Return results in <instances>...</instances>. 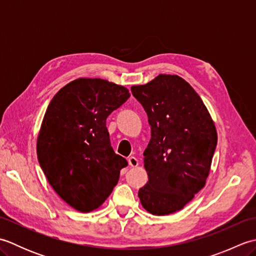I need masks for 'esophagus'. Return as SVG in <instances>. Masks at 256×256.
<instances>
[{"instance_id":"esophagus-1","label":"esophagus","mask_w":256,"mask_h":256,"mask_svg":"<svg viewBox=\"0 0 256 256\" xmlns=\"http://www.w3.org/2000/svg\"><path fill=\"white\" fill-rule=\"evenodd\" d=\"M128 165L131 166V167H136V166H138V158H135L134 156L128 157Z\"/></svg>"}]
</instances>
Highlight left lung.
<instances>
[{"label": "left lung", "instance_id": "1", "mask_svg": "<svg viewBox=\"0 0 256 256\" xmlns=\"http://www.w3.org/2000/svg\"><path fill=\"white\" fill-rule=\"evenodd\" d=\"M131 91L150 125L140 204L152 214H170L204 187L218 140L214 123L197 92L176 74H160Z\"/></svg>", "mask_w": 256, "mask_h": 256}]
</instances>
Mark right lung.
<instances>
[{"mask_svg": "<svg viewBox=\"0 0 256 256\" xmlns=\"http://www.w3.org/2000/svg\"><path fill=\"white\" fill-rule=\"evenodd\" d=\"M130 96L123 86L79 78L47 108L37 138L38 162L54 190L76 210L99 208L128 166L112 148L106 118Z\"/></svg>", "mask_w": 256, "mask_h": 256, "instance_id": "right-lung-1", "label": "right lung"}]
</instances>
